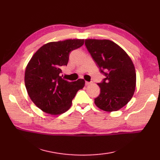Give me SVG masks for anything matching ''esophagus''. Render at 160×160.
Segmentation results:
<instances>
[{"label": "esophagus", "mask_w": 160, "mask_h": 160, "mask_svg": "<svg viewBox=\"0 0 160 160\" xmlns=\"http://www.w3.org/2000/svg\"><path fill=\"white\" fill-rule=\"evenodd\" d=\"M91 83H92V82H87H87H85L86 85H89V84H91Z\"/></svg>", "instance_id": "esophagus-1"}]
</instances>
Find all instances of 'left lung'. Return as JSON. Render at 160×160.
Returning a JSON list of instances; mask_svg holds the SVG:
<instances>
[{
  "label": "left lung",
  "instance_id": "8db88e82",
  "mask_svg": "<svg viewBox=\"0 0 160 160\" xmlns=\"http://www.w3.org/2000/svg\"><path fill=\"white\" fill-rule=\"evenodd\" d=\"M91 57L105 76L98 83L100 93L95 104L100 109L111 112L124 107L131 100L136 86L134 64L124 49L109 40H85Z\"/></svg>",
  "mask_w": 160,
  "mask_h": 160
}]
</instances>
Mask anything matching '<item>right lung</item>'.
Returning a JSON list of instances; mask_svg holds the SVG:
<instances>
[{"label":"right lung","mask_w":160,"mask_h":160,"mask_svg":"<svg viewBox=\"0 0 160 160\" xmlns=\"http://www.w3.org/2000/svg\"><path fill=\"white\" fill-rule=\"evenodd\" d=\"M82 39L51 42L42 46L26 67L25 84L29 98L42 111L60 115L71 107L77 92L85 82L78 79L69 82L60 76L67 66L69 53L83 45Z\"/></svg>","instance_id":"obj_1"}]
</instances>
